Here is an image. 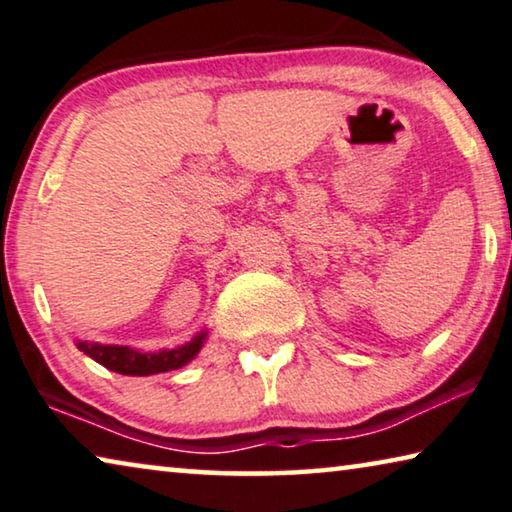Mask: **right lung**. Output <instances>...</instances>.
<instances>
[{
  "mask_svg": "<svg viewBox=\"0 0 512 512\" xmlns=\"http://www.w3.org/2000/svg\"><path fill=\"white\" fill-rule=\"evenodd\" d=\"M203 338L206 334L194 336L190 343L180 345L176 350H162V352H137L132 348H123V345H100V343H86L80 341V348L84 355L96 359L109 371L121 375H153V373H167L176 371V368L185 366L187 361L196 357L201 350Z\"/></svg>",
  "mask_w": 512,
  "mask_h": 512,
  "instance_id": "1",
  "label": "right lung"
}]
</instances>
